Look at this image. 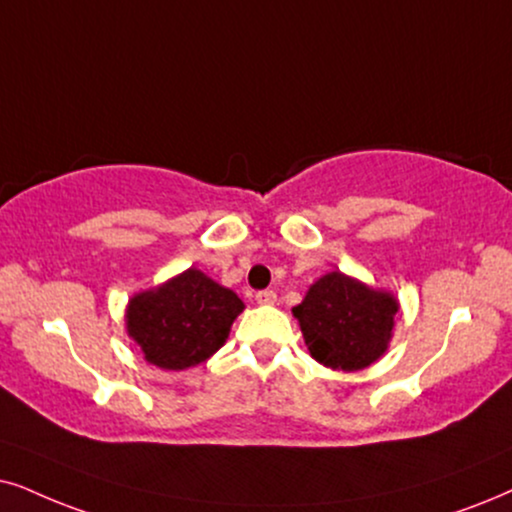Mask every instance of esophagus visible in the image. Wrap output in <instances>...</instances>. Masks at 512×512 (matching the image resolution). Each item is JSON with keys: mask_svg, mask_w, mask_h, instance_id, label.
Segmentation results:
<instances>
[{"mask_svg": "<svg viewBox=\"0 0 512 512\" xmlns=\"http://www.w3.org/2000/svg\"><path fill=\"white\" fill-rule=\"evenodd\" d=\"M257 304H274L276 302V293L274 290H260V293L255 295Z\"/></svg>", "mask_w": 512, "mask_h": 512, "instance_id": "esophagus-1", "label": "esophagus"}]
</instances>
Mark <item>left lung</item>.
<instances>
[{"mask_svg":"<svg viewBox=\"0 0 512 512\" xmlns=\"http://www.w3.org/2000/svg\"><path fill=\"white\" fill-rule=\"evenodd\" d=\"M397 309L392 293L331 271L307 290L293 314L309 354L323 366L349 373L371 366L387 352Z\"/></svg>","mask_w":512,"mask_h":512,"instance_id":"8db88e82","label":"left lung"}]
</instances>
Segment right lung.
<instances>
[{"mask_svg":"<svg viewBox=\"0 0 512 512\" xmlns=\"http://www.w3.org/2000/svg\"><path fill=\"white\" fill-rule=\"evenodd\" d=\"M243 309L234 290L191 267L129 300L127 335L141 347L148 364L184 371L224 345Z\"/></svg>","mask_w":512,"mask_h":512,"instance_id":"1","label":"right lung"}]
</instances>
